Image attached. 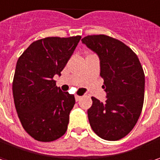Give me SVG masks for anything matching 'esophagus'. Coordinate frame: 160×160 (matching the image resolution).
<instances>
[{"mask_svg":"<svg viewBox=\"0 0 160 160\" xmlns=\"http://www.w3.org/2000/svg\"><path fill=\"white\" fill-rule=\"evenodd\" d=\"M81 98V97L80 96H75V100L76 101H79Z\"/></svg>","mask_w":160,"mask_h":160,"instance_id":"obj_1","label":"esophagus"}]
</instances>
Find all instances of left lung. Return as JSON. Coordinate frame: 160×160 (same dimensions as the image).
Here are the masks:
<instances>
[{"instance_id":"8db88e82","label":"left lung","mask_w":160,"mask_h":160,"mask_svg":"<svg viewBox=\"0 0 160 160\" xmlns=\"http://www.w3.org/2000/svg\"><path fill=\"white\" fill-rule=\"evenodd\" d=\"M82 44L98 54L107 99L92 98L88 109L94 132L107 141H118L135 126L143 106L145 76L138 56L117 39L105 35L88 36Z\"/></svg>"}]
</instances>
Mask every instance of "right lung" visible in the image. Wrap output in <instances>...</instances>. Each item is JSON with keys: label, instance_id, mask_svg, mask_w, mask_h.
<instances>
[{"label": "right lung", "instance_id": "right-lung-1", "mask_svg": "<svg viewBox=\"0 0 160 160\" xmlns=\"http://www.w3.org/2000/svg\"><path fill=\"white\" fill-rule=\"evenodd\" d=\"M81 37L45 38L29 45L18 58L12 83L14 104L25 131L39 142L65 133L74 96L52 80L61 75Z\"/></svg>", "mask_w": 160, "mask_h": 160}]
</instances>
